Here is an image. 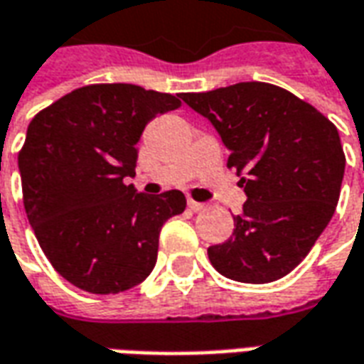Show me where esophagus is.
I'll list each match as a JSON object with an SVG mask.
<instances>
[{"instance_id": "obj_1", "label": "esophagus", "mask_w": 364, "mask_h": 364, "mask_svg": "<svg viewBox=\"0 0 364 364\" xmlns=\"http://www.w3.org/2000/svg\"><path fill=\"white\" fill-rule=\"evenodd\" d=\"M189 208L193 210V213H203V210L206 208V205H203V203H197V200H193V198H191Z\"/></svg>"}]
</instances>
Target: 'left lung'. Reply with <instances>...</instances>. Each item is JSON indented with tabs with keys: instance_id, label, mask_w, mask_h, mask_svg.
<instances>
[{
	"instance_id": "1",
	"label": "left lung",
	"mask_w": 364,
	"mask_h": 364,
	"mask_svg": "<svg viewBox=\"0 0 364 364\" xmlns=\"http://www.w3.org/2000/svg\"><path fill=\"white\" fill-rule=\"evenodd\" d=\"M181 99L213 122L230 150L228 167L244 175L247 200L232 237L208 247L213 267L237 282L282 279L336 213L345 173L336 124L273 83L242 82Z\"/></svg>"
}]
</instances>
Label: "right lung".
I'll return each instance as SVG.
<instances>
[{"label": "right lung", "instance_id": "add662e5", "mask_svg": "<svg viewBox=\"0 0 364 364\" xmlns=\"http://www.w3.org/2000/svg\"><path fill=\"white\" fill-rule=\"evenodd\" d=\"M179 95L132 83H93L35 114L19 151L23 205L35 236L68 282L117 294L158 259L159 230L187 206L181 191L144 195L136 175L142 130L181 107Z\"/></svg>", "mask_w": 364, "mask_h": 364}]
</instances>
